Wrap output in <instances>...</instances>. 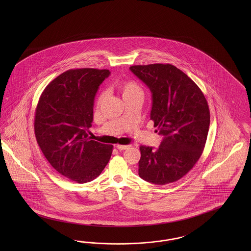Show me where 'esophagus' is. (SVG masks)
Segmentation results:
<instances>
[{
  "mask_svg": "<svg viewBox=\"0 0 251 251\" xmlns=\"http://www.w3.org/2000/svg\"><path fill=\"white\" fill-rule=\"evenodd\" d=\"M116 147H117V149H119V150H126V149L129 148V145H116Z\"/></svg>",
  "mask_w": 251,
  "mask_h": 251,
  "instance_id": "obj_1",
  "label": "esophagus"
}]
</instances>
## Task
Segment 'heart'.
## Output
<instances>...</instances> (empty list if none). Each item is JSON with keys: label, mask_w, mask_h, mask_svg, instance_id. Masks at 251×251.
Here are the masks:
<instances>
[{"label": "heart", "mask_w": 251, "mask_h": 251, "mask_svg": "<svg viewBox=\"0 0 251 251\" xmlns=\"http://www.w3.org/2000/svg\"><path fill=\"white\" fill-rule=\"evenodd\" d=\"M117 88L122 94V98L125 99H130L136 96H144V91L140 84H137L134 81H121L117 83ZM104 98V94H101L98 99V102L100 103Z\"/></svg>", "instance_id": "b5f03b06"}]
</instances>
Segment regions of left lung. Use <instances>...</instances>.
Returning a JSON list of instances; mask_svg holds the SVG:
<instances>
[{
  "instance_id": "8db88e82",
  "label": "left lung",
  "mask_w": 251,
  "mask_h": 251,
  "mask_svg": "<svg viewBox=\"0 0 251 251\" xmlns=\"http://www.w3.org/2000/svg\"><path fill=\"white\" fill-rule=\"evenodd\" d=\"M129 70L152 93L150 117L164 137L157 148L140 146L139 176L156 185L175 182L203 152L210 126L207 100L197 84L172 64L133 65Z\"/></svg>"
}]
</instances>
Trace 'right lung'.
I'll list each match as a JSON object with an SVG mask.
<instances>
[{
	"label": "right lung",
	"mask_w": 251,
	"mask_h": 251,
	"mask_svg": "<svg viewBox=\"0 0 251 251\" xmlns=\"http://www.w3.org/2000/svg\"><path fill=\"white\" fill-rule=\"evenodd\" d=\"M108 70H68L46 86L36 108L38 145L56 171L77 183L99 176L110 159L113 145L91 140L96 94Z\"/></svg>",
	"instance_id": "add662e5"
}]
</instances>
